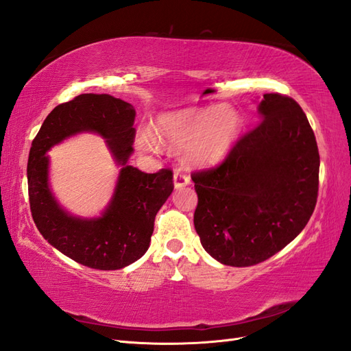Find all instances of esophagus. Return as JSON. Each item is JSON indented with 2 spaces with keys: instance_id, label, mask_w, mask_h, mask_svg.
I'll use <instances>...</instances> for the list:
<instances>
[{
  "instance_id": "esophagus-1",
  "label": "esophagus",
  "mask_w": 351,
  "mask_h": 351,
  "mask_svg": "<svg viewBox=\"0 0 351 351\" xmlns=\"http://www.w3.org/2000/svg\"><path fill=\"white\" fill-rule=\"evenodd\" d=\"M189 184H190V177L187 174H184L183 171H180V169H176V173H174V186H176V189L184 187V186H189Z\"/></svg>"
}]
</instances>
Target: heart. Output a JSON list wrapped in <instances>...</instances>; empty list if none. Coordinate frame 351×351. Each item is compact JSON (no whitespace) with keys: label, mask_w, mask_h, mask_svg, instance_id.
Segmentation results:
<instances>
[{"label":"heart","mask_w":351,"mask_h":351,"mask_svg":"<svg viewBox=\"0 0 351 351\" xmlns=\"http://www.w3.org/2000/svg\"><path fill=\"white\" fill-rule=\"evenodd\" d=\"M154 129L161 142L186 147L190 161L212 164L219 161L237 139L241 117L230 107L187 108L161 115ZM137 145L143 151H155L156 139L143 130L137 136Z\"/></svg>","instance_id":"1"}]
</instances>
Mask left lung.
<instances>
[{
    "instance_id": "obj_1",
    "label": "left lung",
    "mask_w": 351,
    "mask_h": 351,
    "mask_svg": "<svg viewBox=\"0 0 351 351\" xmlns=\"http://www.w3.org/2000/svg\"><path fill=\"white\" fill-rule=\"evenodd\" d=\"M261 123L224 161L192 173L195 228L204 249L230 267H252L293 241L311 219L319 189V151L302 107L265 93Z\"/></svg>"
}]
</instances>
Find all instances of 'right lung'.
<instances>
[{"instance_id": "1", "label": "right lung", "mask_w": 351, "mask_h": 351, "mask_svg": "<svg viewBox=\"0 0 351 351\" xmlns=\"http://www.w3.org/2000/svg\"><path fill=\"white\" fill-rule=\"evenodd\" d=\"M134 115L129 102L105 93H83L57 105L32 142L27 161L32 218L49 244L93 269H120L142 258L149 247L158 210L174 189L169 168L147 174L127 165L136 134ZM80 131H95L105 136L116 160L123 165L112 204L102 217L93 220L69 216L59 208L47 186L45 154Z\"/></svg>"}]
</instances>
